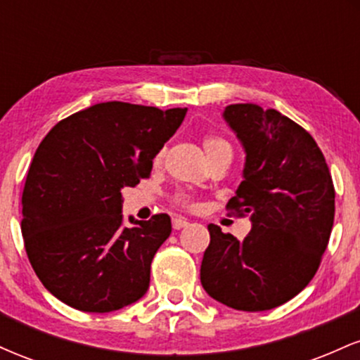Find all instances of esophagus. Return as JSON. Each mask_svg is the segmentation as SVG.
Returning a JSON list of instances; mask_svg holds the SVG:
<instances>
[{
	"label": "esophagus",
	"mask_w": 360,
	"mask_h": 360,
	"mask_svg": "<svg viewBox=\"0 0 360 360\" xmlns=\"http://www.w3.org/2000/svg\"><path fill=\"white\" fill-rule=\"evenodd\" d=\"M188 225H189V221H186L184 218H174V220H172V226H174V230H181Z\"/></svg>",
	"instance_id": "esophagus-1"
}]
</instances>
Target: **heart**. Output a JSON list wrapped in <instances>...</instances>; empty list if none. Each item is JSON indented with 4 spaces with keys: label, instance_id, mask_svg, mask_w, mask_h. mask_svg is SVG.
<instances>
[{
    "label": "heart",
    "instance_id": "1",
    "mask_svg": "<svg viewBox=\"0 0 360 360\" xmlns=\"http://www.w3.org/2000/svg\"><path fill=\"white\" fill-rule=\"evenodd\" d=\"M205 147H206V152H210V150H213V148H217V147H230V146H229V142H226V140H223L220 137H208L205 140ZM160 159H162V150L157 152L155 162H159ZM176 201L181 206H191V200H189L188 194H184V193L177 194Z\"/></svg>",
    "mask_w": 360,
    "mask_h": 360
}]
</instances>
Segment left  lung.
Here are the masks:
<instances>
[{
	"label": "left lung",
	"mask_w": 360,
	"mask_h": 360,
	"mask_svg": "<svg viewBox=\"0 0 360 360\" xmlns=\"http://www.w3.org/2000/svg\"><path fill=\"white\" fill-rule=\"evenodd\" d=\"M223 118L245 150L243 181L226 205L249 217L238 242L208 225L201 284L213 300L240 311H266L295 298L313 279L328 245L335 189L311 135L252 103L226 106Z\"/></svg>",
	"instance_id": "1"
}]
</instances>
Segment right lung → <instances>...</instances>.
I'll return each mask as SVG.
<instances>
[{
	"label": "right lung",
	"instance_id": "add662e5",
	"mask_svg": "<svg viewBox=\"0 0 360 360\" xmlns=\"http://www.w3.org/2000/svg\"><path fill=\"white\" fill-rule=\"evenodd\" d=\"M186 111L98 103L60 120L40 142L23 188L22 235L35 274L62 303L108 313L147 292L171 218L130 217L125 226L122 189L150 176Z\"/></svg>",
	"mask_w": 360,
	"mask_h": 360
}]
</instances>
